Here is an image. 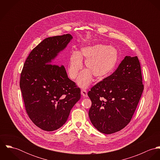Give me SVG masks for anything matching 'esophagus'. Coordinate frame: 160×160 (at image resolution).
<instances>
[{
	"mask_svg": "<svg viewBox=\"0 0 160 160\" xmlns=\"http://www.w3.org/2000/svg\"><path fill=\"white\" fill-rule=\"evenodd\" d=\"M81 94H82V97H84V98H86V97H88V92L87 91H86V90H84V89H83V90H82L81 91Z\"/></svg>",
	"mask_w": 160,
	"mask_h": 160,
	"instance_id": "esophagus-1",
	"label": "esophagus"
}]
</instances>
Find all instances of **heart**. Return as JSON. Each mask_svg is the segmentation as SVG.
<instances>
[{
	"instance_id": "b5f03b06",
	"label": "heart",
	"mask_w": 160,
	"mask_h": 160,
	"mask_svg": "<svg viewBox=\"0 0 160 160\" xmlns=\"http://www.w3.org/2000/svg\"><path fill=\"white\" fill-rule=\"evenodd\" d=\"M118 59L116 49L112 46L96 44L81 48L79 52H74L70 57L68 72L74 79L82 67V60H85L84 69L78 79V84L82 88H88L91 83L93 75L98 79L108 76L114 68Z\"/></svg>"
}]
</instances>
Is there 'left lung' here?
<instances>
[{"label":"left lung","mask_w":160,"mask_h":160,"mask_svg":"<svg viewBox=\"0 0 160 160\" xmlns=\"http://www.w3.org/2000/svg\"><path fill=\"white\" fill-rule=\"evenodd\" d=\"M143 91L139 60L126 56L110 76L88 92L92 105L89 116L100 132L110 134L121 131L131 121Z\"/></svg>","instance_id":"1"}]
</instances>
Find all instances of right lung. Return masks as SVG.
<instances>
[{"label": "right lung", "mask_w": 160, "mask_h": 160, "mask_svg": "<svg viewBox=\"0 0 160 160\" xmlns=\"http://www.w3.org/2000/svg\"><path fill=\"white\" fill-rule=\"evenodd\" d=\"M71 34L47 38L26 60L20 86L25 109L34 124L46 131L61 128L81 98V91L70 80L65 67L53 60L72 40Z\"/></svg>", "instance_id": "obj_1"}]
</instances>
